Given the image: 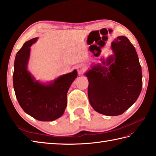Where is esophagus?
Masks as SVG:
<instances>
[{
	"instance_id": "34e87169",
	"label": "esophagus",
	"mask_w": 156,
	"mask_h": 156,
	"mask_svg": "<svg viewBox=\"0 0 156 156\" xmlns=\"http://www.w3.org/2000/svg\"><path fill=\"white\" fill-rule=\"evenodd\" d=\"M76 68H77V70L79 74H81L82 72L84 71V66L82 64L77 65V66H76Z\"/></svg>"
}]
</instances>
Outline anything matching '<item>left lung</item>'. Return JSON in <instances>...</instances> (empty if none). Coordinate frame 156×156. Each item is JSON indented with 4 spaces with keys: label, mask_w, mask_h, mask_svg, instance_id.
Masks as SVG:
<instances>
[{
    "label": "left lung",
    "mask_w": 156,
    "mask_h": 156,
    "mask_svg": "<svg viewBox=\"0 0 156 156\" xmlns=\"http://www.w3.org/2000/svg\"><path fill=\"white\" fill-rule=\"evenodd\" d=\"M111 47L113 54L106 60L101 58L102 65H93L85 75L93 108L105 115L115 116L136 101L142 87V73L136 49L126 37H117Z\"/></svg>",
    "instance_id": "8db88e82"
}]
</instances>
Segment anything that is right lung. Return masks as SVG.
Segmentation results:
<instances>
[{
    "label": "right lung",
    "instance_id": "right-lung-1",
    "mask_svg": "<svg viewBox=\"0 0 156 156\" xmlns=\"http://www.w3.org/2000/svg\"><path fill=\"white\" fill-rule=\"evenodd\" d=\"M34 38L24 43L16 55L13 73V86L16 98L26 113L34 119L49 122L59 118L67 107V94L77 77L75 70L61 75L48 83L36 81L27 69L30 47Z\"/></svg>",
    "mask_w": 156,
    "mask_h": 156
}]
</instances>
